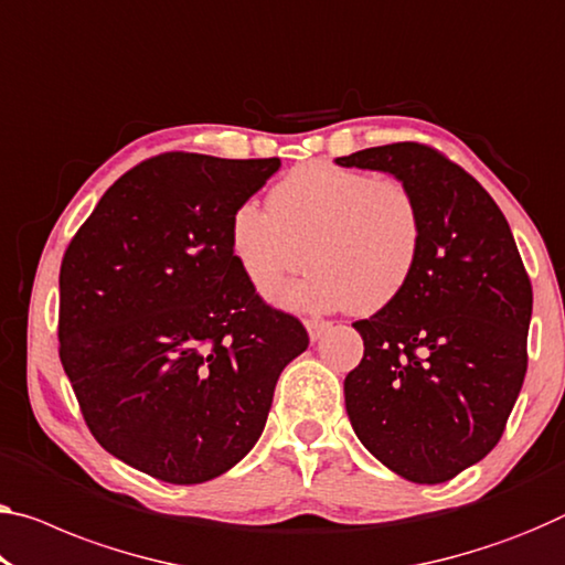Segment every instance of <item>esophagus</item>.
<instances>
[{"label":"esophagus","mask_w":565,"mask_h":565,"mask_svg":"<svg viewBox=\"0 0 565 565\" xmlns=\"http://www.w3.org/2000/svg\"><path fill=\"white\" fill-rule=\"evenodd\" d=\"M331 320H320V318H308L306 320V328H308V335L310 341H318L320 335H323L326 331H331Z\"/></svg>","instance_id":"esophagus-1"}]
</instances>
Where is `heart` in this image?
<instances>
[{
  "mask_svg": "<svg viewBox=\"0 0 565 565\" xmlns=\"http://www.w3.org/2000/svg\"><path fill=\"white\" fill-rule=\"evenodd\" d=\"M424 245L419 202L396 177L310 161L295 167L267 196V210L245 202L232 212L230 249L245 280L280 295L295 310L373 312L409 285Z\"/></svg>",
  "mask_w": 565,
  "mask_h": 565,
  "instance_id": "b5f03b06",
  "label": "heart"
}]
</instances>
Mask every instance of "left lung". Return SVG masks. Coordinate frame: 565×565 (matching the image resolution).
I'll return each mask as SVG.
<instances>
[{
  "label": "left lung",
  "instance_id": "obj_1",
  "mask_svg": "<svg viewBox=\"0 0 565 565\" xmlns=\"http://www.w3.org/2000/svg\"><path fill=\"white\" fill-rule=\"evenodd\" d=\"M335 161L394 173L424 220L409 285L353 323L363 359L345 376V412L388 470L447 482L505 431L527 371L531 277L505 214L447 153L402 141Z\"/></svg>",
  "mask_w": 565,
  "mask_h": 565
}]
</instances>
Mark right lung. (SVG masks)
Listing matches in <instances>:
<instances>
[{"instance_id":"1","label":"right lung","mask_w":565,"mask_h":565,"mask_svg":"<svg viewBox=\"0 0 565 565\" xmlns=\"http://www.w3.org/2000/svg\"><path fill=\"white\" fill-rule=\"evenodd\" d=\"M280 159L169 151L126 171L60 265V361L103 449L156 480L227 472L308 349L230 249V220Z\"/></svg>"}]
</instances>
